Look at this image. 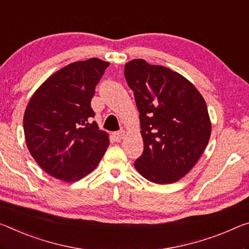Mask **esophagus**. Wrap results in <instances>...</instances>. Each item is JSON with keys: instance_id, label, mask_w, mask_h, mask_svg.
<instances>
[{"instance_id": "esophagus-1", "label": "esophagus", "mask_w": 249, "mask_h": 249, "mask_svg": "<svg viewBox=\"0 0 249 249\" xmlns=\"http://www.w3.org/2000/svg\"><path fill=\"white\" fill-rule=\"evenodd\" d=\"M124 136H125V131H118V132L113 133V139L115 142H121L124 139Z\"/></svg>"}]
</instances>
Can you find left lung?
<instances>
[{"label": "left lung", "mask_w": 249, "mask_h": 249, "mask_svg": "<svg viewBox=\"0 0 249 249\" xmlns=\"http://www.w3.org/2000/svg\"><path fill=\"white\" fill-rule=\"evenodd\" d=\"M124 75L135 96L144 142L135 168L153 183H175L195 166L210 141L206 102L183 75L141 58L126 63Z\"/></svg>", "instance_id": "8db88e82"}]
</instances>
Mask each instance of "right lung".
Masks as SVG:
<instances>
[{"instance_id":"1","label":"right lung","mask_w":249,"mask_h":249,"mask_svg":"<svg viewBox=\"0 0 249 249\" xmlns=\"http://www.w3.org/2000/svg\"><path fill=\"white\" fill-rule=\"evenodd\" d=\"M109 65L97 57L58 70L35 90L26 106L23 127L27 148L47 174L76 181L100 163L108 134L90 122L95 86Z\"/></svg>"}]
</instances>
